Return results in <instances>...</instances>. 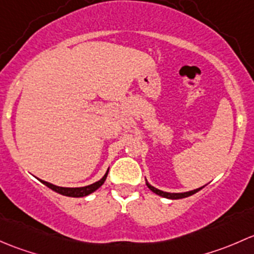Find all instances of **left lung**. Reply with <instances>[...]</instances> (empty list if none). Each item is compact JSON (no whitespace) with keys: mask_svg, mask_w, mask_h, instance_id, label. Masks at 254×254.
I'll list each match as a JSON object with an SVG mask.
<instances>
[{"mask_svg":"<svg viewBox=\"0 0 254 254\" xmlns=\"http://www.w3.org/2000/svg\"><path fill=\"white\" fill-rule=\"evenodd\" d=\"M146 186L149 187V190H153L154 193H156V194L161 195V197H165V198H170V199H180V198H186V197H190V195L194 194V193H197L198 190H202V187L198 188V190H190V192H185V193H169V192H164V190H158V188L153 187V186H150L149 184H146Z\"/></svg>","mask_w":254,"mask_h":254,"instance_id":"left-lung-1","label":"left lung"}]
</instances>
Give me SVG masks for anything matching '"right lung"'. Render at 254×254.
Returning a JSON list of instances; mask_svg holds the SVG:
<instances>
[{
  "instance_id": "obj_1",
  "label": "right lung",
  "mask_w": 254,
  "mask_h": 254,
  "mask_svg": "<svg viewBox=\"0 0 254 254\" xmlns=\"http://www.w3.org/2000/svg\"><path fill=\"white\" fill-rule=\"evenodd\" d=\"M108 172H106L105 176H104L103 179L100 180V181L95 182V184H93V185L85 186V187H77V188L59 187V186H55V185H52V184H49V182L43 181V180H40V181L43 182V184L45 185V186H48L49 188H51L52 190H55V192L60 193V194L67 195V197H84V195L90 194V193H93L94 190H98V188L100 187V186H103V184H104V182H105V180H106V176H108Z\"/></svg>"
}]
</instances>
